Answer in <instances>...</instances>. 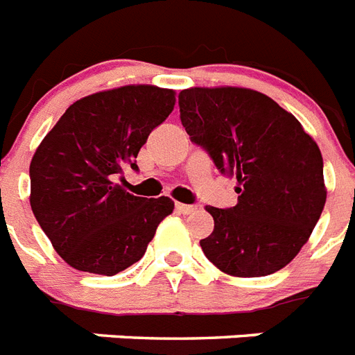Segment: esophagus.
I'll use <instances>...</instances> for the list:
<instances>
[{
  "instance_id": "obj_1",
  "label": "esophagus",
  "mask_w": 355,
  "mask_h": 355,
  "mask_svg": "<svg viewBox=\"0 0 355 355\" xmlns=\"http://www.w3.org/2000/svg\"><path fill=\"white\" fill-rule=\"evenodd\" d=\"M175 211L181 212V214H191L196 211L194 205H187V203H175Z\"/></svg>"
}]
</instances>
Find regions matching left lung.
I'll return each instance as SVG.
<instances>
[{"instance_id":"8db88e82","label":"left lung","mask_w":355,"mask_h":355,"mask_svg":"<svg viewBox=\"0 0 355 355\" xmlns=\"http://www.w3.org/2000/svg\"><path fill=\"white\" fill-rule=\"evenodd\" d=\"M180 117L192 143L238 181L236 205L207 207L214 231L200 240L205 257L234 277L288 266L324 209L315 141L273 98L245 87L183 89Z\"/></svg>"}]
</instances>
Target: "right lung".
<instances>
[{
    "label": "right lung",
    "mask_w": 355,
    "mask_h": 355,
    "mask_svg": "<svg viewBox=\"0 0 355 355\" xmlns=\"http://www.w3.org/2000/svg\"><path fill=\"white\" fill-rule=\"evenodd\" d=\"M175 93L124 86L73 102L31 161V209L56 253L78 271L117 275L141 260L174 201L119 185L168 117Z\"/></svg>",
    "instance_id": "obj_1"
}]
</instances>
